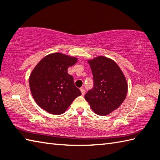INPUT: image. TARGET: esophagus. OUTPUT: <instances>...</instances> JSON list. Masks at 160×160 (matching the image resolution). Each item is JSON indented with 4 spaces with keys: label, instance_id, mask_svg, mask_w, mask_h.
Here are the masks:
<instances>
[{
    "label": "esophagus",
    "instance_id": "esophagus-1",
    "mask_svg": "<svg viewBox=\"0 0 160 160\" xmlns=\"http://www.w3.org/2000/svg\"><path fill=\"white\" fill-rule=\"evenodd\" d=\"M80 89V91H81V93H82V95H84V94H85V90L84 89V88H81Z\"/></svg>",
    "mask_w": 160,
    "mask_h": 160
}]
</instances>
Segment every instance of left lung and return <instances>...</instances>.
Returning a JSON list of instances; mask_svg holds the SVG:
<instances>
[{
  "instance_id": "left-lung-1",
  "label": "left lung",
  "mask_w": 160,
  "mask_h": 160,
  "mask_svg": "<svg viewBox=\"0 0 160 160\" xmlns=\"http://www.w3.org/2000/svg\"><path fill=\"white\" fill-rule=\"evenodd\" d=\"M88 62L94 79V88L85 96L96 114L107 115L125 99L128 85L123 72L112 59L98 56Z\"/></svg>"
}]
</instances>
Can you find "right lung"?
<instances>
[{"mask_svg": "<svg viewBox=\"0 0 160 160\" xmlns=\"http://www.w3.org/2000/svg\"><path fill=\"white\" fill-rule=\"evenodd\" d=\"M77 62L76 57L56 52L38 63L29 76L31 92L38 106L50 114L61 115L81 95L68 73V67Z\"/></svg>", "mask_w": 160, "mask_h": 160, "instance_id": "1", "label": "right lung"}]
</instances>
